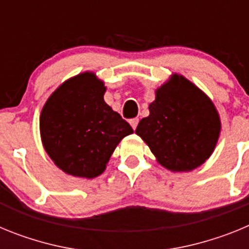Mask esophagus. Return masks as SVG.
I'll return each instance as SVG.
<instances>
[{"mask_svg":"<svg viewBox=\"0 0 249 249\" xmlns=\"http://www.w3.org/2000/svg\"><path fill=\"white\" fill-rule=\"evenodd\" d=\"M138 122H140V120H138V118H132V120L129 121V123H131L132 128H133V129H136V128H137V126H138Z\"/></svg>","mask_w":249,"mask_h":249,"instance_id":"obj_1","label":"esophagus"}]
</instances>
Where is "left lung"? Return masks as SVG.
<instances>
[{"mask_svg": "<svg viewBox=\"0 0 249 249\" xmlns=\"http://www.w3.org/2000/svg\"><path fill=\"white\" fill-rule=\"evenodd\" d=\"M219 132L221 121L212 101L178 74L156 91L149 116L136 129L158 162L173 172L192 171L204 163Z\"/></svg>", "mask_w": 249, "mask_h": 249, "instance_id": "1", "label": "left lung"}]
</instances>
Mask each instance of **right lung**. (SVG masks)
I'll list each match as a JSON object with an SVG mask.
<instances>
[{
  "instance_id": "obj_1",
  "label": "right lung",
  "mask_w": 249,
  "mask_h": 249,
  "mask_svg": "<svg viewBox=\"0 0 249 249\" xmlns=\"http://www.w3.org/2000/svg\"><path fill=\"white\" fill-rule=\"evenodd\" d=\"M106 87L93 73L66 81L43 106L39 129L46 152L63 172L94 178L133 129L103 100Z\"/></svg>"
}]
</instances>
